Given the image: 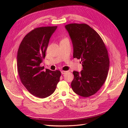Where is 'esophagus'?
Returning <instances> with one entry per match:
<instances>
[{
	"label": "esophagus",
	"mask_w": 128,
	"mask_h": 128,
	"mask_svg": "<svg viewBox=\"0 0 128 128\" xmlns=\"http://www.w3.org/2000/svg\"><path fill=\"white\" fill-rule=\"evenodd\" d=\"M68 72L67 71H64V70H62V71L61 72H62V74H66V73L67 72Z\"/></svg>",
	"instance_id": "esophagus-1"
}]
</instances>
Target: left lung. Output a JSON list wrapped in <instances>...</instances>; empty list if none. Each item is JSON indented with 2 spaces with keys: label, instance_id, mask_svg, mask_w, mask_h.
I'll list each match as a JSON object with an SVG mask.
<instances>
[{
  "label": "left lung",
  "instance_id": "1",
  "mask_svg": "<svg viewBox=\"0 0 128 128\" xmlns=\"http://www.w3.org/2000/svg\"><path fill=\"white\" fill-rule=\"evenodd\" d=\"M73 45V57L81 59L83 70L72 72L71 86L75 93L88 97L95 94L107 78L110 68L108 51L97 32L86 24L65 26Z\"/></svg>",
  "mask_w": 128,
  "mask_h": 128
}]
</instances>
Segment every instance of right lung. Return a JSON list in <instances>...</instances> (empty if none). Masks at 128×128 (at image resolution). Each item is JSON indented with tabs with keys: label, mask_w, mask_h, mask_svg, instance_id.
Here are the masks:
<instances>
[{
	"label": "right lung",
	"mask_w": 128,
	"mask_h": 128,
	"mask_svg": "<svg viewBox=\"0 0 128 128\" xmlns=\"http://www.w3.org/2000/svg\"><path fill=\"white\" fill-rule=\"evenodd\" d=\"M57 26L34 28L24 37L17 55L18 71L21 82L32 95L40 98L55 91L61 72L40 66L45 58L50 39Z\"/></svg>",
	"instance_id": "1"
}]
</instances>
